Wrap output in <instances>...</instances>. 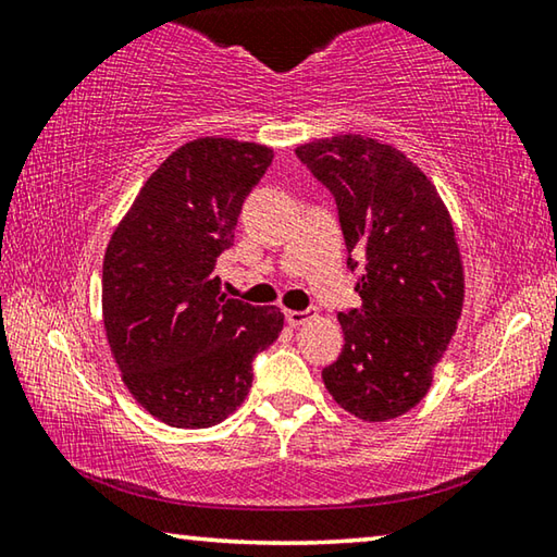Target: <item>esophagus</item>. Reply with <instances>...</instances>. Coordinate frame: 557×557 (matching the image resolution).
<instances>
[{"mask_svg":"<svg viewBox=\"0 0 557 557\" xmlns=\"http://www.w3.org/2000/svg\"><path fill=\"white\" fill-rule=\"evenodd\" d=\"M285 319H287L289 326H299V324L309 322V319H312V317H309V312H295V309H287Z\"/></svg>","mask_w":557,"mask_h":557,"instance_id":"esophagus-1","label":"esophagus"}]
</instances>
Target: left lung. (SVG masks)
<instances>
[{"label":"left lung","instance_id":"left-lung-1","mask_svg":"<svg viewBox=\"0 0 557 557\" xmlns=\"http://www.w3.org/2000/svg\"><path fill=\"white\" fill-rule=\"evenodd\" d=\"M295 154L334 194L348 252L366 258L361 307L338 314L346 342L324 385L358 420H393L425 398L457 332L465 268L455 223L420 166L379 139L336 135Z\"/></svg>","mask_w":557,"mask_h":557}]
</instances>
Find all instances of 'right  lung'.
<instances>
[{
	"label": "right lung",
	"instance_id": "add662e5",
	"mask_svg": "<svg viewBox=\"0 0 557 557\" xmlns=\"http://www.w3.org/2000/svg\"><path fill=\"white\" fill-rule=\"evenodd\" d=\"M265 145L199 137L139 188L102 260V324L122 383L172 428L219 425L252 385V358L285 314L225 299L215 258L233 245L243 199L272 164Z\"/></svg>",
	"mask_w": 557,
	"mask_h": 557
}]
</instances>
